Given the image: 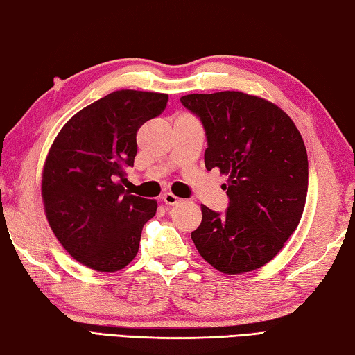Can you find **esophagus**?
<instances>
[{
	"mask_svg": "<svg viewBox=\"0 0 355 355\" xmlns=\"http://www.w3.org/2000/svg\"><path fill=\"white\" fill-rule=\"evenodd\" d=\"M162 201L168 204V206H176V204H179L182 200H181V198H178L176 195H173V193H165L164 196H162Z\"/></svg>",
	"mask_w": 355,
	"mask_h": 355,
	"instance_id": "34e87169",
	"label": "esophagus"
}]
</instances>
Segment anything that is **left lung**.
I'll return each instance as SVG.
<instances>
[{"label": "left lung", "mask_w": 355, "mask_h": 355, "mask_svg": "<svg viewBox=\"0 0 355 355\" xmlns=\"http://www.w3.org/2000/svg\"><path fill=\"white\" fill-rule=\"evenodd\" d=\"M206 130L207 170L229 174L225 214L202 204L191 240L221 272L257 270L282 250L304 212L309 160L291 118L266 99L241 92L181 98Z\"/></svg>", "instance_id": "obj_1"}]
</instances>
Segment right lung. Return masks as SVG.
Returning a JSON list of instances; mask_svg holds the SVG:
<instances>
[{
    "mask_svg": "<svg viewBox=\"0 0 355 355\" xmlns=\"http://www.w3.org/2000/svg\"><path fill=\"white\" fill-rule=\"evenodd\" d=\"M168 95L118 90L79 110L55 137L43 168L42 196L60 245L85 266L118 271L139 252L157 202L128 193L137 130L165 110Z\"/></svg>",
    "mask_w": 355,
    "mask_h": 355,
    "instance_id": "right-lung-1",
    "label": "right lung"
}]
</instances>
